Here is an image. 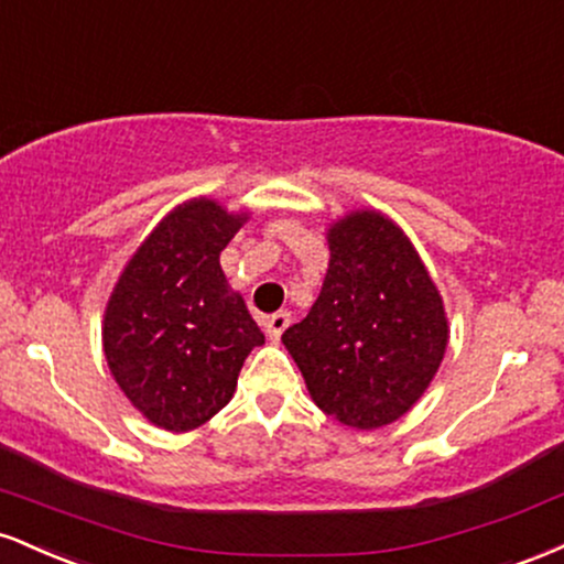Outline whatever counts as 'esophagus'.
Here are the masks:
<instances>
[{"instance_id": "1", "label": "esophagus", "mask_w": 564, "mask_h": 564, "mask_svg": "<svg viewBox=\"0 0 564 564\" xmlns=\"http://www.w3.org/2000/svg\"><path fill=\"white\" fill-rule=\"evenodd\" d=\"M289 323H291V313H286V310H281V313L270 315L268 323H264V326H268L270 339H281V334L286 332Z\"/></svg>"}]
</instances>
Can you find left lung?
<instances>
[{
    "mask_svg": "<svg viewBox=\"0 0 564 564\" xmlns=\"http://www.w3.org/2000/svg\"><path fill=\"white\" fill-rule=\"evenodd\" d=\"M326 281L283 332L315 405L355 430L392 424L422 398L448 345L435 283L398 225L355 212L328 230Z\"/></svg>",
    "mask_w": 564,
    "mask_h": 564,
    "instance_id": "obj_1",
    "label": "left lung"
}]
</instances>
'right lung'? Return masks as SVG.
<instances>
[{"label": "right lung", "instance_id": "obj_1", "mask_svg": "<svg viewBox=\"0 0 564 564\" xmlns=\"http://www.w3.org/2000/svg\"><path fill=\"white\" fill-rule=\"evenodd\" d=\"M243 215L215 200L177 206L116 283L102 326L113 379L138 411L170 432L209 422L236 392L264 334L219 268Z\"/></svg>", "mask_w": 564, "mask_h": 564}]
</instances>
